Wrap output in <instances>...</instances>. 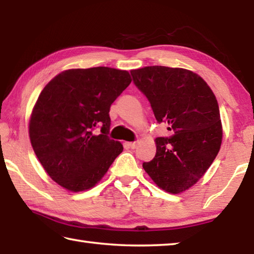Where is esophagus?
Instances as JSON below:
<instances>
[{
	"mask_svg": "<svg viewBox=\"0 0 254 254\" xmlns=\"http://www.w3.org/2000/svg\"><path fill=\"white\" fill-rule=\"evenodd\" d=\"M127 145H128V147H130L131 149H135L136 145H137V141H134V142H128Z\"/></svg>",
	"mask_w": 254,
	"mask_h": 254,
	"instance_id": "1",
	"label": "esophagus"
}]
</instances>
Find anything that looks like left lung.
I'll list each match as a JSON object with an SVG mask.
<instances>
[{
    "mask_svg": "<svg viewBox=\"0 0 254 254\" xmlns=\"http://www.w3.org/2000/svg\"><path fill=\"white\" fill-rule=\"evenodd\" d=\"M131 75L157 122L168 123L174 131L169 137H157L156 156L143 168L163 190L179 194L203 177L220 151L216 97L201 77L183 68L149 66Z\"/></svg>",
    "mask_w": 254,
    "mask_h": 254,
    "instance_id": "1",
    "label": "left lung"
}]
</instances>
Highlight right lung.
<instances>
[{
	"instance_id": "obj_1",
	"label": "right lung",
	"mask_w": 254,
	"mask_h": 254,
	"mask_svg": "<svg viewBox=\"0 0 254 254\" xmlns=\"http://www.w3.org/2000/svg\"><path fill=\"white\" fill-rule=\"evenodd\" d=\"M130 83L127 70L94 67L60 72L42 89L29 123L30 140L60 186L71 191L92 188L123 151L109 136L110 107Z\"/></svg>"
}]
</instances>
